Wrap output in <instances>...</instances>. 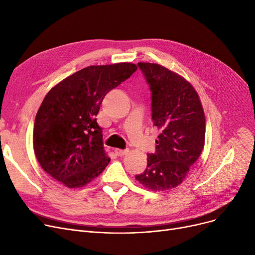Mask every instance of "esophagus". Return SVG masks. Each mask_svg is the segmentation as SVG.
<instances>
[{
  "instance_id": "1",
  "label": "esophagus",
  "mask_w": 255,
  "mask_h": 255,
  "mask_svg": "<svg viewBox=\"0 0 255 255\" xmlns=\"http://www.w3.org/2000/svg\"><path fill=\"white\" fill-rule=\"evenodd\" d=\"M115 152H116V154H117L118 156H124V155H126L129 151H128V150H122V149H116Z\"/></svg>"
}]
</instances>
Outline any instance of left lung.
Wrapping results in <instances>:
<instances>
[{
	"mask_svg": "<svg viewBox=\"0 0 255 255\" xmlns=\"http://www.w3.org/2000/svg\"><path fill=\"white\" fill-rule=\"evenodd\" d=\"M152 91V120L159 130L156 153L135 179L144 188L165 191L178 187L188 175L205 145L206 118L193 86L164 66L139 62Z\"/></svg>",
	"mask_w": 255,
	"mask_h": 255,
	"instance_id": "8db88e82",
	"label": "left lung"
}]
</instances>
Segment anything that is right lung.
<instances>
[{"label":"right lung","instance_id":"1","mask_svg":"<svg viewBox=\"0 0 255 255\" xmlns=\"http://www.w3.org/2000/svg\"><path fill=\"white\" fill-rule=\"evenodd\" d=\"M136 70L128 62L88 66L49 90L35 118L33 145L50 177L79 188L104 170L111 158L96 116L106 94Z\"/></svg>","mask_w":255,"mask_h":255}]
</instances>
